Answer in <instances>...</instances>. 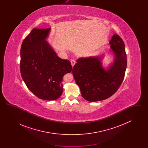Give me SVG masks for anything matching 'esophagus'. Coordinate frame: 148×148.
Here are the masks:
<instances>
[{"label":"esophagus","instance_id":"esophagus-1","mask_svg":"<svg viewBox=\"0 0 148 148\" xmlns=\"http://www.w3.org/2000/svg\"><path fill=\"white\" fill-rule=\"evenodd\" d=\"M71 65H72V66H74V65H75V60H71Z\"/></svg>","mask_w":148,"mask_h":148}]
</instances>
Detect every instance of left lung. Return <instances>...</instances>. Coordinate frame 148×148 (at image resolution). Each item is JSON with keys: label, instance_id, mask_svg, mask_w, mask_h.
<instances>
[{"label": "left lung", "instance_id": "1", "mask_svg": "<svg viewBox=\"0 0 148 148\" xmlns=\"http://www.w3.org/2000/svg\"><path fill=\"white\" fill-rule=\"evenodd\" d=\"M109 44L114 60L106 71L103 67V56L80 58L73 68L75 81L82 97L87 101L109 98L123 81L127 65L124 42L119 35L114 34Z\"/></svg>", "mask_w": 148, "mask_h": 148}]
</instances>
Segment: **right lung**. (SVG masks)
Segmentation results:
<instances>
[{
  "label": "right lung",
  "instance_id": "obj_1",
  "mask_svg": "<svg viewBox=\"0 0 148 148\" xmlns=\"http://www.w3.org/2000/svg\"><path fill=\"white\" fill-rule=\"evenodd\" d=\"M50 28L33 29L21 49V73L29 89L38 98L55 100L63 92L64 75L72 70L71 62L57 56L45 40Z\"/></svg>",
  "mask_w": 148,
  "mask_h": 148
}]
</instances>
